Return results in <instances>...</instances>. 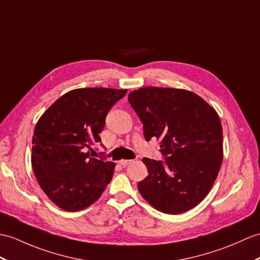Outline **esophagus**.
<instances>
[{
    "label": "esophagus",
    "mask_w": 260,
    "mask_h": 260,
    "mask_svg": "<svg viewBox=\"0 0 260 260\" xmlns=\"http://www.w3.org/2000/svg\"><path fill=\"white\" fill-rule=\"evenodd\" d=\"M131 162H133V159H122V160H119V164L123 165V166H127V165L131 164Z\"/></svg>",
    "instance_id": "esophagus-1"
}]
</instances>
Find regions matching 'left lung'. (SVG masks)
I'll return each mask as SVG.
<instances>
[{"label": "left lung", "instance_id": "obj_1", "mask_svg": "<svg viewBox=\"0 0 260 260\" xmlns=\"http://www.w3.org/2000/svg\"><path fill=\"white\" fill-rule=\"evenodd\" d=\"M128 102L143 123L145 140L160 141L165 160L144 157L148 176L138 183L145 201L161 213L187 212L206 197L222 161L218 114L186 89L143 87Z\"/></svg>", "mask_w": 260, "mask_h": 260}]
</instances>
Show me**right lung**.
Returning <instances> with one entry per match:
<instances>
[{"label": "right lung", "mask_w": 260, "mask_h": 260, "mask_svg": "<svg viewBox=\"0 0 260 260\" xmlns=\"http://www.w3.org/2000/svg\"><path fill=\"white\" fill-rule=\"evenodd\" d=\"M127 89L88 87L70 90L47 108L35 126L32 167L41 188L68 212L95 203L113 178L115 164L92 157L90 146L112 106Z\"/></svg>", "instance_id": "right-lung-1"}]
</instances>
